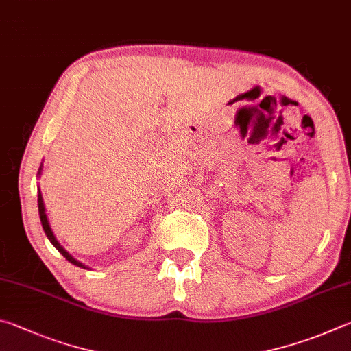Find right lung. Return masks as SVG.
Wrapping results in <instances>:
<instances>
[{"label": "right lung", "mask_w": 351, "mask_h": 351, "mask_svg": "<svg viewBox=\"0 0 351 351\" xmlns=\"http://www.w3.org/2000/svg\"><path fill=\"white\" fill-rule=\"evenodd\" d=\"M41 169V168H40ZM38 213H40V220H41V225H43V230H45V232H46V236H47V239L49 241H51V243L53 245L55 248H57L61 254H63L67 261H69L71 263H73V265H77V267H82V268H86L82 262H78V261H75L73 259V257L67 253V251L61 247V245L57 242V239H55V236H53V232H52V230H51V226H49V222H47V216H46V213H45V204H43V195H41V193H38Z\"/></svg>", "instance_id": "1"}]
</instances>
